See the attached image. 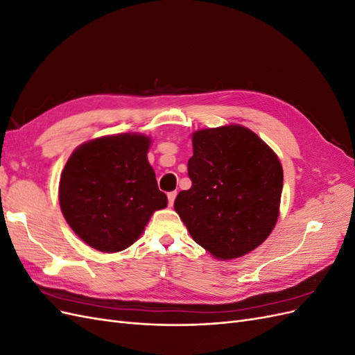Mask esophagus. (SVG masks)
<instances>
[{
    "instance_id": "34e87169",
    "label": "esophagus",
    "mask_w": 355,
    "mask_h": 355,
    "mask_svg": "<svg viewBox=\"0 0 355 355\" xmlns=\"http://www.w3.org/2000/svg\"><path fill=\"white\" fill-rule=\"evenodd\" d=\"M176 196H178V192H176V191H171V192H168V194H167L168 206H173V202H175V198H176Z\"/></svg>"
}]
</instances>
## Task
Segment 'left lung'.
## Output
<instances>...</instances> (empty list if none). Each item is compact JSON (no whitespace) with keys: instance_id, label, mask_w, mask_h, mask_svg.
<instances>
[{"instance_id":"1","label":"left lung","mask_w":355,"mask_h":355,"mask_svg":"<svg viewBox=\"0 0 355 355\" xmlns=\"http://www.w3.org/2000/svg\"><path fill=\"white\" fill-rule=\"evenodd\" d=\"M192 187L175 210L197 244L216 259H235L261 245L275 227L283 191L280 159L239 124L192 133Z\"/></svg>"}]
</instances>
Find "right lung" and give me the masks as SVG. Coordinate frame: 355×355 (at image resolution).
Segmentation results:
<instances>
[{
	"instance_id": "add662e5",
	"label": "right lung",
	"mask_w": 355,
	"mask_h": 355,
	"mask_svg": "<svg viewBox=\"0 0 355 355\" xmlns=\"http://www.w3.org/2000/svg\"><path fill=\"white\" fill-rule=\"evenodd\" d=\"M151 139L123 133L78 146L62 171L59 202L72 231L93 249L130 247L155 210L167 206L148 163Z\"/></svg>"
}]
</instances>
